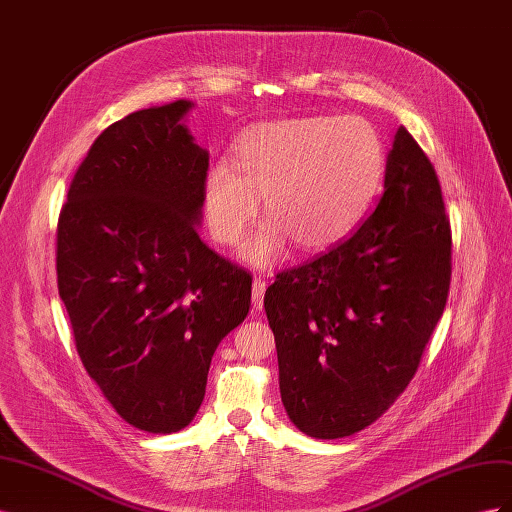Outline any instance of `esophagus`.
Wrapping results in <instances>:
<instances>
[{
  "mask_svg": "<svg viewBox=\"0 0 512 512\" xmlns=\"http://www.w3.org/2000/svg\"><path fill=\"white\" fill-rule=\"evenodd\" d=\"M265 290H267V282L262 280V277H254V284H252V305H254V309H262V305H265Z\"/></svg>",
  "mask_w": 512,
  "mask_h": 512,
  "instance_id": "1",
  "label": "esophagus"
}]
</instances>
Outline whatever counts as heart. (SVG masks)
<instances>
[{"instance_id":"heart-1","label":"heart","mask_w":512,"mask_h":512,"mask_svg":"<svg viewBox=\"0 0 512 512\" xmlns=\"http://www.w3.org/2000/svg\"><path fill=\"white\" fill-rule=\"evenodd\" d=\"M384 173V145L363 117L309 115L256 123L232 149V166H209L200 205L209 237L235 245L265 200L267 224L243 245L254 267H271L288 241L327 250L361 222Z\"/></svg>"}]
</instances>
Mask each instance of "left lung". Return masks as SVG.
Listing matches in <instances>:
<instances>
[{
    "mask_svg": "<svg viewBox=\"0 0 512 512\" xmlns=\"http://www.w3.org/2000/svg\"><path fill=\"white\" fill-rule=\"evenodd\" d=\"M451 286V222L436 168L401 126L376 211L265 292L290 421L346 438L393 406L414 378Z\"/></svg>",
    "mask_w": 512,
    "mask_h": 512,
    "instance_id": "1",
    "label": "left lung"
}]
</instances>
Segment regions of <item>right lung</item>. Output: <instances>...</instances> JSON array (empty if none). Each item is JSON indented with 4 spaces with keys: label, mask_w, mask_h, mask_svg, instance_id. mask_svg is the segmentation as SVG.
I'll return each mask as SVG.
<instances>
[{
    "label": "right lung",
    "mask_w": 512,
    "mask_h": 512,
    "mask_svg": "<svg viewBox=\"0 0 512 512\" xmlns=\"http://www.w3.org/2000/svg\"><path fill=\"white\" fill-rule=\"evenodd\" d=\"M190 100L108 126L57 222V288L76 352L123 421L149 433L192 423L211 356L250 312L252 275L198 235L209 153Z\"/></svg>",
    "instance_id": "add662e5"
}]
</instances>
